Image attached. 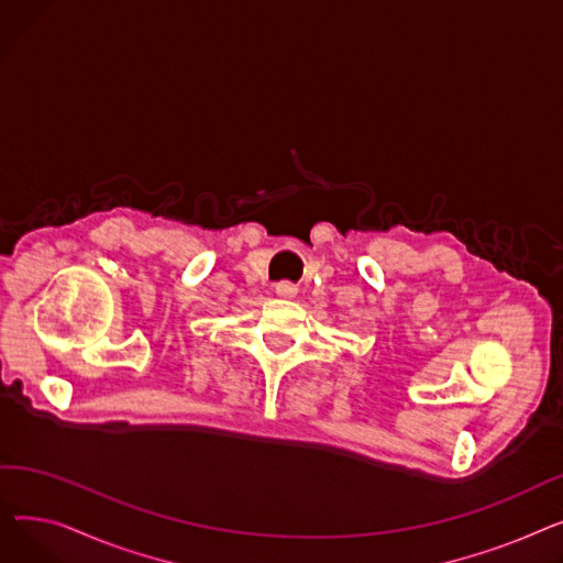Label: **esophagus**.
<instances>
[{"label": "esophagus", "mask_w": 563, "mask_h": 563, "mask_svg": "<svg viewBox=\"0 0 563 563\" xmlns=\"http://www.w3.org/2000/svg\"><path fill=\"white\" fill-rule=\"evenodd\" d=\"M276 291L280 294V297H294V291H297V287H294L291 283H287V280H283V283L276 285Z\"/></svg>", "instance_id": "esophagus-1"}]
</instances>
